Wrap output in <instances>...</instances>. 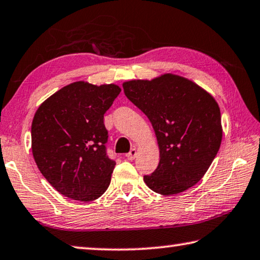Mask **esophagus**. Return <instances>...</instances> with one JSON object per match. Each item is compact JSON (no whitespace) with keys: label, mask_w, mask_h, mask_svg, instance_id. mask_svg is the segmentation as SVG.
I'll list each match as a JSON object with an SVG mask.
<instances>
[{"label":"esophagus","mask_w":260,"mask_h":260,"mask_svg":"<svg viewBox=\"0 0 260 260\" xmlns=\"http://www.w3.org/2000/svg\"><path fill=\"white\" fill-rule=\"evenodd\" d=\"M136 155H137V150H136V148H133V150H131L126 154V158L129 159V160H134L136 158Z\"/></svg>","instance_id":"1"}]
</instances>
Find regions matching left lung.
I'll return each instance as SVG.
<instances>
[{
    "label": "left lung",
    "instance_id": "obj_1",
    "mask_svg": "<svg viewBox=\"0 0 260 260\" xmlns=\"http://www.w3.org/2000/svg\"><path fill=\"white\" fill-rule=\"evenodd\" d=\"M124 94L151 121L160 150L156 169L144 182L156 193L183 192L201 181L222 139L214 98L191 80L164 75L123 84Z\"/></svg>",
    "mask_w": 260,
    "mask_h": 260
}]
</instances>
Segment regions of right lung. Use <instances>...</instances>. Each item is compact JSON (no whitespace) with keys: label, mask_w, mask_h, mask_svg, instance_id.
Segmentation results:
<instances>
[{"label":"right lung","mask_w":260,"mask_h":260,"mask_svg":"<svg viewBox=\"0 0 260 260\" xmlns=\"http://www.w3.org/2000/svg\"><path fill=\"white\" fill-rule=\"evenodd\" d=\"M116 85L76 82L48 98L34 115V160L54 189L91 202L108 189L115 160L107 153L104 115L120 94Z\"/></svg>","instance_id":"add662e5"}]
</instances>
